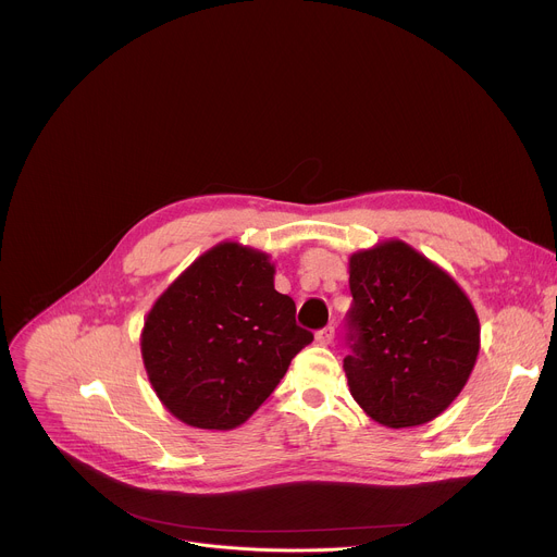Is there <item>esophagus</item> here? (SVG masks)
Returning <instances> with one entry per match:
<instances>
[{
    "label": "esophagus",
    "mask_w": 557,
    "mask_h": 557,
    "mask_svg": "<svg viewBox=\"0 0 557 557\" xmlns=\"http://www.w3.org/2000/svg\"><path fill=\"white\" fill-rule=\"evenodd\" d=\"M333 339H335V329L333 326L317 331V335H314V342L320 346H329V344H333Z\"/></svg>",
    "instance_id": "34e87169"
}]
</instances>
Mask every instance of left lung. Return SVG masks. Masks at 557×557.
<instances>
[{"instance_id": "1", "label": "left lung", "mask_w": 557, "mask_h": 557, "mask_svg": "<svg viewBox=\"0 0 557 557\" xmlns=\"http://www.w3.org/2000/svg\"><path fill=\"white\" fill-rule=\"evenodd\" d=\"M348 273L352 399L385 428L430 423L475 366L479 314L449 273L404 240L352 253Z\"/></svg>"}]
</instances>
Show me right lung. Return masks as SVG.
<instances>
[{
	"mask_svg": "<svg viewBox=\"0 0 557 557\" xmlns=\"http://www.w3.org/2000/svg\"><path fill=\"white\" fill-rule=\"evenodd\" d=\"M273 275L269 253L226 240L153 301L140 355L156 396L178 421L220 432L243 425L312 342Z\"/></svg>",
	"mask_w": 557,
	"mask_h": 557,
	"instance_id": "obj_1",
	"label": "right lung"
}]
</instances>
